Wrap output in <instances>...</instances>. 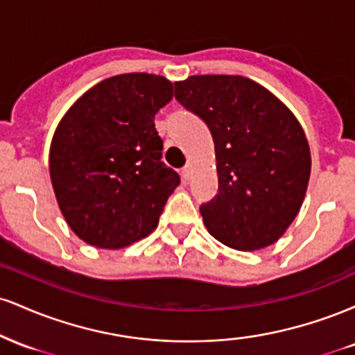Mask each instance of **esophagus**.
<instances>
[{"instance_id":"obj_1","label":"esophagus","mask_w":355,"mask_h":355,"mask_svg":"<svg viewBox=\"0 0 355 355\" xmlns=\"http://www.w3.org/2000/svg\"><path fill=\"white\" fill-rule=\"evenodd\" d=\"M191 170H193V166H191L190 164H187V165L182 168V177H183V180H185V182L190 180Z\"/></svg>"}]
</instances>
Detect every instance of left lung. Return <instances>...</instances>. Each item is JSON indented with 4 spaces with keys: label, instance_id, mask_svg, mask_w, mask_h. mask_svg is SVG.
<instances>
[{
    "label": "left lung",
    "instance_id": "obj_1",
    "mask_svg": "<svg viewBox=\"0 0 355 355\" xmlns=\"http://www.w3.org/2000/svg\"><path fill=\"white\" fill-rule=\"evenodd\" d=\"M175 98L205 121L215 144L218 193L200 209L207 230L235 250L275 243L311 178L302 125L274 93L240 75L175 81Z\"/></svg>",
    "mask_w": 355,
    "mask_h": 355
}]
</instances>
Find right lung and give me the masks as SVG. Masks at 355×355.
Returning a JSON list of instances; mask_svg holds the SVG:
<instances>
[{
  "instance_id": "right-lung-1",
  "label": "right lung",
  "mask_w": 355,
  "mask_h": 355,
  "mask_svg": "<svg viewBox=\"0 0 355 355\" xmlns=\"http://www.w3.org/2000/svg\"><path fill=\"white\" fill-rule=\"evenodd\" d=\"M173 98L172 81L152 73L110 76L60 120L50 178L68 227L88 245L123 248L157 229L180 183L160 160L155 113Z\"/></svg>"
}]
</instances>
